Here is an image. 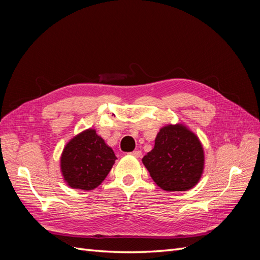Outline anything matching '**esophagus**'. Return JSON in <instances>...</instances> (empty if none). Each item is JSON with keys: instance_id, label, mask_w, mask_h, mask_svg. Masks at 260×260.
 I'll list each match as a JSON object with an SVG mask.
<instances>
[{"instance_id": "esophagus-1", "label": "esophagus", "mask_w": 260, "mask_h": 260, "mask_svg": "<svg viewBox=\"0 0 260 260\" xmlns=\"http://www.w3.org/2000/svg\"><path fill=\"white\" fill-rule=\"evenodd\" d=\"M132 156L137 157V158H139V157H141V155H142V153H141V151H133L132 153H130Z\"/></svg>"}]
</instances>
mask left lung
I'll return each instance as SVG.
<instances>
[{"mask_svg": "<svg viewBox=\"0 0 260 260\" xmlns=\"http://www.w3.org/2000/svg\"><path fill=\"white\" fill-rule=\"evenodd\" d=\"M142 162L154 182L165 191L191 190L200 182L205 154L199 137L183 123L160 128L155 145Z\"/></svg>", "mask_w": 260, "mask_h": 260, "instance_id": "left-lung-1", "label": "left lung"}]
</instances>
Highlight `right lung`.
Returning <instances> with one entry per match:
<instances>
[{"label": "right lung", "mask_w": 260, "mask_h": 260, "mask_svg": "<svg viewBox=\"0 0 260 260\" xmlns=\"http://www.w3.org/2000/svg\"><path fill=\"white\" fill-rule=\"evenodd\" d=\"M116 159L113 148L95 129L89 128L65 145L60 155V172L68 186L91 191L103 182Z\"/></svg>", "instance_id": "obj_1"}]
</instances>
